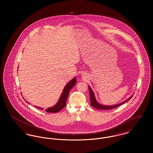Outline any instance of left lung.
<instances>
[{"label": "left lung", "mask_w": 153, "mask_h": 153, "mask_svg": "<svg viewBox=\"0 0 153 153\" xmlns=\"http://www.w3.org/2000/svg\"><path fill=\"white\" fill-rule=\"evenodd\" d=\"M89 95H90V102H91V105H92V107H93L94 108H96V109H102V110H104V109H114V108H115L120 105H121L122 104H123L124 103L126 102L127 101H128L132 96L130 97L128 100H127L126 101H124L122 103H120L119 104H117V105H111V106H106V105H101V104H100L95 100V96H94V92L93 91H92L91 88H90V87H89Z\"/></svg>", "instance_id": "8db88e82"}]
</instances>
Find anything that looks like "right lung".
I'll return each instance as SVG.
<instances>
[{"label": "right lung", "mask_w": 153, "mask_h": 153, "mask_svg": "<svg viewBox=\"0 0 153 153\" xmlns=\"http://www.w3.org/2000/svg\"><path fill=\"white\" fill-rule=\"evenodd\" d=\"M76 79L75 77L71 81H69L64 88V91H63V92L61 94V96L59 100V101L57 102V104L55 106H53L51 108H48L45 109V111H46L48 112H50V113H54V112H58L60 111L61 109H63L66 106V102L69 91L72 88V87L76 84ZM36 107L37 108L40 109H44L42 108H40L38 107Z\"/></svg>", "instance_id": "right-lung-1"}]
</instances>
